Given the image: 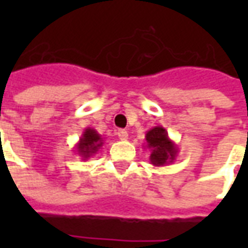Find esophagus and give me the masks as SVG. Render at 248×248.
<instances>
[{
	"mask_svg": "<svg viewBox=\"0 0 248 248\" xmlns=\"http://www.w3.org/2000/svg\"><path fill=\"white\" fill-rule=\"evenodd\" d=\"M117 134H118L119 140H127V137H129V133H127V131L124 129L118 130V133H117Z\"/></svg>",
	"mask_w": 248,
	"mask_h": 248,
	"instance_id": "1",
	"label": "esophagus"
}]
</instances>
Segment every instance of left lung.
Returning a JSON list of instances; mask_svg holds the SVG:
<instances>
[{
	"label": "left lung",
	"instance_id": "left-lung-1",
	"mask_svg": "<svg viewBox=\"0 0 248 248\" xmlns=\"http://www.w3.org/2000/svg\"><path fill=\"white\" fill-rule=\"evenodd\" d=\"M146 147L150 150V163L153 166H166L175 161L178 146L170 140L165 127L155 126L146 133Z\"/></svg>",
	"mask_w": 248,
	"mask_h": 248
}]
</instances>
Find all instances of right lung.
I'll use <instances>...</instances> for the list:
<instances>
[{"instance_id":"obj_1","label":"right lung","mask_w":248,"mask_h":248,"mask_svg":"<svg viewBox=\"0 0 248 248\" xmlns=\"http://www.w3.org/2000/svg\"><path fill=\"white\" fill-rule=\"evenodd\" d=\"M102 146V135L98 134L97 131L92 127H86L83 130L78 143L76 145V151L77 154L81 156L82 161H87L89 158L95 155Z\"/></svg>"}]
</instances>
